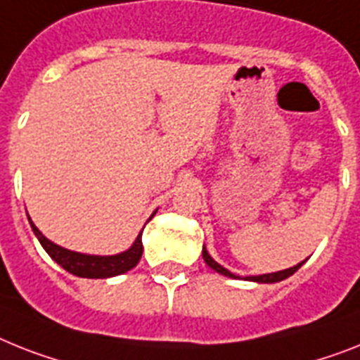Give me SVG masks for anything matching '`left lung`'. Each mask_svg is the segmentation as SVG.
<instances>
[{
	"instance_id": "1",
	"label": "left lung",
	"mask_w": 360,
	"mask_h": 360,
	"mask_svg": "<svg viewBox=\"0 0 360 360\" xmlns=\"http://www.w3.org/2000/svg\"><path fill=\"white\" fill-rule=\"evenodd\" d=\"M202 257H204V261H206V265L210 266V269L215 270V272H219V274L226 276V278H233V280L239 278V280H245V281H255V283H278V281L281 280H287L289 276H292L300 266L304 265V261H302V263H298L296 266H290V269H285V270H278V272H270V274H261V276H245V278H240V276L231 274L230 270L224 269L222 265H219L212 255L207 254L206 246L202 248Z\"/></svg>"
}]
</instances>
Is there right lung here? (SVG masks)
<instances>
[{
	"instance_id": "obj_1",
	"label": "right lung",
	"mask_w": 360,
	"mask_h": 360,
	"mask_svg": "<svg viewBox=\"0 0 360 360\" xmlns=\"http://www.w3.org/2000/svg\"><path fill=\"white\" fill-rule=\"evenodd\" d=\"M156 213V212H154ZM154 213L150 215V219L154 217ZM148 219V221H150ZM29 222H31V228L34 231L37 239L40 240V245L44 246V250L51 255V259L56 261L58 265L64 270H68L70 274L79 276V278H91V280H103V278H114V276L124 274L129 272L130 269L138 265L139 259H141V254H143V243H141V231L139 236L136 237L134 245L130 246L129 250L121 252V254L115 255H90V254H80V252L68 250V248H62V246L55 245L53 240L47 239L37 226L34 222L31 221L29 217Z\"/></svg>"
}]
</instances>
